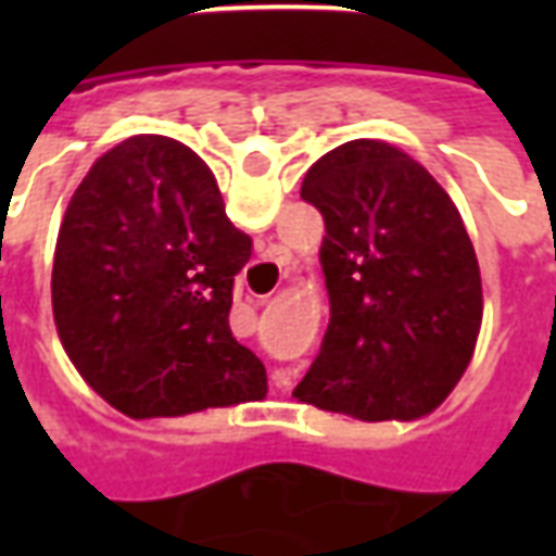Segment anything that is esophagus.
Here are the masks:
<instances>
[{
    "mask_svg": "<svg viewBox=\"0 0 556 556\" xmlns=\"http://www.w3.org/2000/svg\"><path fill=\"white\" fill-rule=\"evenodd\" d=\"M258 303H265V298H262V301H258ZM291 375H294V372H291V369H282V372H279V375H274V381H277V387H289L291 384Z\"/></svg>",
    "mask_w": 556,
    "mask_h": 556,
    "instance_id": "obj_1",
    "label": "esophagus"
}]
</instances>
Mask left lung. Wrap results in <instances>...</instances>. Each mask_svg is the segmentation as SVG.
Wrapping results in <instances>:
<instances>
[{"mask_svg":"<svg viewBox=\"0 0 556 556\" xmlns=\"http://www.w3.org/2000/svg\"><path fill=\"white\" fill-rule=\"evenodd\" d=\"M325 217L330 325L294 396L363 422L450 396L477 349L482 279L453 199L405 151L354 139L306 172Z\"/></svg>","mask_w":556,"mask_h":556,"instance_id":"obj_1","label":"left lung"}]
</instances>
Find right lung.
Instances as JSON below:
<instances>
[{
  "label": "right lung",
  "instance_id": "1",
  "mask_svg": "<svg viewBox=\"0 0 556 556\" xmlns=\"http://www.w3.org/2000/svg\"><path fill=\"white\" fill-rule=\"evenodd\" d=\"M250 253L205 160L178 139H125L83 178L55 241L53 315L67 357L134 419L262 399L265 366L229 327Z\"/></svg>",
  "mask_w": 556,
  "mask_h": 556
}]
</instances>
